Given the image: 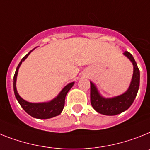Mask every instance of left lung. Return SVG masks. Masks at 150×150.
<instances>
[{"instance_id": "1", "label": "left lung", "mask_w": 150, "mask_h": 150, "mask_svg": "<svg viewBox=\"0 0 150 150\" xmlns=\"http://www.w3.org/2000/svg\"><path fill=\"white\" fill-rule=\"evenodd\" d=\"M133 66V73L128 89L125 92L113 98H104L100 94L92 81L91 83V104L98 113L107 116H114L125 111L131 106L136 98L139 87V70L134 58L129 52L123 53Z\"/></svg>"}]
</instances>
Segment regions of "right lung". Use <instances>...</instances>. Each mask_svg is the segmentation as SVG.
I'll use <instances>...</instances> for the list:
<instances>
[{
  "label": "right lung",
  "mask_w": 150,
  "mask_h": 150,
  "mask_svg": "<svg viewBox=\"0 0 150 150\" xmlns=\"http://www.w3.org/2000/svg\"><path fill=\"white\" fill-rule=\"evenodd\" d=\"M36 48L29 52L28 53L21 59V62L17 65L16 71H15L14 77H13V91H14L15 97H16L17 101L27 114H30L33 117L37 118V119H49V118L56 117V116L59 115L61 114L62 110H63L64 105H65V96H66L67 93L69 92V91L72 88L75 82L73 81V82L69 83V84L65 85L55 98L50 100V101H47V102L31 103L23 99L17 92V86H16L18 70L23 62L28 57L29 55L31 53V52L33 51Z\"/></svg>",
  "instance_id": "1"
}]
</instances>
